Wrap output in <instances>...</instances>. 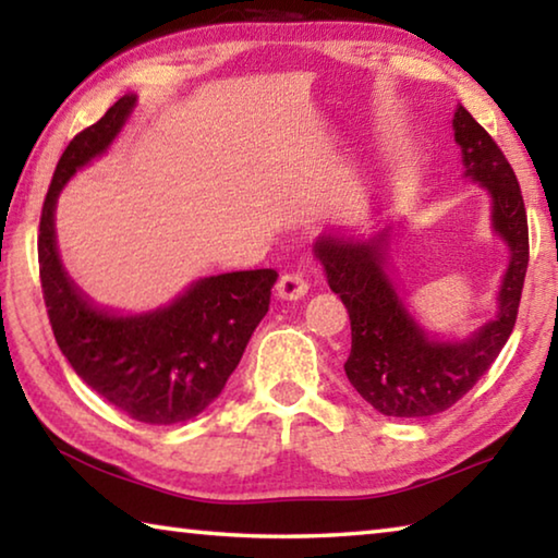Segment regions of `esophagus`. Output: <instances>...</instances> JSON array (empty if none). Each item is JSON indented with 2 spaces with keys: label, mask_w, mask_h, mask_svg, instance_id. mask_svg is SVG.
<instances>
[{
  "label": "esophagus",
  "mask_w": 558,
  "mask_h": 558,
  "mask_svg": "<svg viewBox=\"0 0 558 558\" xmlns=\"http://www.w3.org/2000/svg\"><path fill=\"white\" fill-rule=\"evenodd\" d=\"M307 290H311V286H307L303 272H286V276L278 280V295L286 300L305 298Z\"/></svg>",
  "instance_id": "esophagus-1"
}]
</instances>
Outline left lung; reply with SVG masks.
Instances as JSON below:
<instances>
[{
  "label": "left lung",
  "mask_w": 558,
  "mask_h": 558,
  "mask_svg": "<svg viewBox=\"0 0 558 558\" xmlns=\"http://www.w3.org/2000/svg\"><path fill=\"white\" fill-rule=\"evenodd\" d=\"M452 126L464 175L492 196V228L509 245L494 320L466 340L449 342L424 332L387 276L390 228L369 241L323 233L315 243L327 286L350 313L352 350L344 375L362 400L387 417H429L457 404L499 357L517 323L529 265V226L519 181L497 141L464 106H457Z\"/></svg>",
  "instance_id": "left-lung-1"
}]
</instances>
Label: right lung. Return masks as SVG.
I'll return each instance as SVG.
<instances>
[{"label": "right lung", "instance_id": "add662e5", "mask_svg": "<svg viewBox=\"0 0 558 558\" xmlns=\"http://www.w3.org/2000/svg\"><path fill=\"white\" fill-rule=\"evenodd\" d=\"M134 106V94L121 96L61 154L39 220V278L51 330L74 373L131 420L179 424L223 392L268 313L278 272L260 268L201 278L171 305L144 315L101 311L74 286L57 251V198L78 168L113 144Z\"/></svg>", "mask_w": 558, "mask_h": 558}]
</instances>
